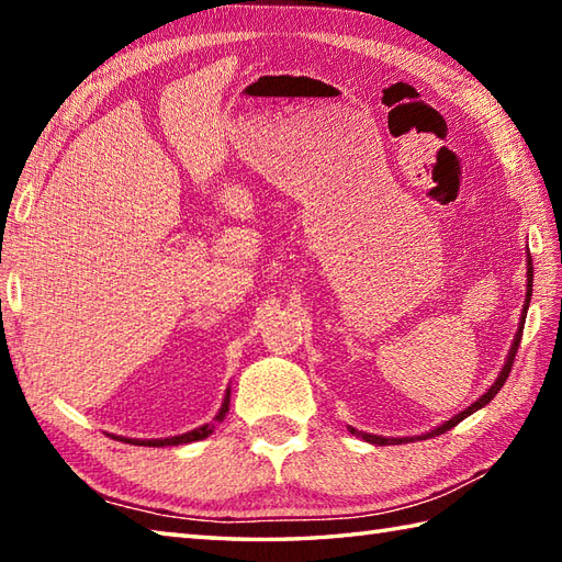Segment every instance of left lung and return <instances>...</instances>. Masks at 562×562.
<instances>
[{
  "instance_id": "8db88e82",
  "label": "left lung",
  "mask_w": 562,
  "mask_h": 562,
  "mask_svg": "<svg viewBox=\"0 0 562 562\" xmlns=\"http://www.w3.org/2000/svg\"><path fill=\"white\" fill-rule=\"evenodd\" d=\"M531 288H533V266H531V254H527V302H524V308H521V318H519V328H517V336H515V340H512V348H509V355H507V360H505V367H503V372H499V376L495 379V384L487 389L483 396L475 401V403H471L469 408L465 411H461L459 415H453V417H449L447 423H441L439 427H435V429H429L427 435H420V437H379V435H367V432H357L355 427H348L352 435H357V437H362L364 441H369V445H379V447H386V445H405V441H413V439H427V437H437V435H445L447 429H451V427H457L463 417H469L471 413H475V411H481V408H485L487 403H491L495 396H497V391L505 386V381H507V376H509V372H512V364H515V357H517V350H519V342H521V333H524V321H527V308H529V302H531Z\"/></svg>"
}]
</instances>
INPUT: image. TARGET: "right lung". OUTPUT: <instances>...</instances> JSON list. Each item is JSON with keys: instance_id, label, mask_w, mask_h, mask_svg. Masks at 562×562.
Masks as SVG:
<instances>
[{"instance_id": "1", "label": "right lung", "mask_w": 562, "mask_h": 562, "mask_svg": "<svg viewBox=\"0 0 562 562\" xmlns=\"http://www.w3.org/2000/svg\"><path fill=\"white\" fill-rule=\"evenodd\" d=\"M229 398H232V391L226 389V396L222 401V408H220L217 415H214V423H222L224 415L229 413ZM214 423H207V425H202V427L190 429V432H186V435L166 437V439H127V437H115V439H123V441H130V445H142V447H178V445H188V441H200V439L210 437L212 429H214Z\"/></svg>"}]
</instances>
